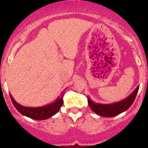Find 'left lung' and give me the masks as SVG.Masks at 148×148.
Wrapping results in <instances>:
<instances>
[{"label":"left lung","mask_w":148,"mask_h":148,"mask_svg":"<svg viewBox=\"0 0 148 148\" xmlns=\"http://www.w3.org/2000/svg\"><path fill=\"white\" fill-rule=\"evenodd\" d=\"M138 90L139 86L126 99H123L120 102L109 104H99V103L97 104V103L92 102L90 98L88 97V104L92 111L95 112L98 115L104 117H112L126 111L131 107V105L133 104L134 101H135Z\"/></svg>","instance_id":"8db88e82"}]
</instances>
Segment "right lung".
Instances as JSON below:
<instances>
[{"instance_id": "obj_1", "label": "right lung", "mask_w": 148, "mask_h": 148, "mask_svg": "<svg viewBox=\"0 0 148 148\" xmlns=\"http://www.w3.org/2000/svg\"><path fill=\"white\" fill-rule=\"evenodd\" d=\"M10 97L13 104L21 114L36 120H44L54 115L56 112L59 111L64 102L63 97H58L54 102L43 106V107H28L21 105L18 103L16 102L13 99L11 95H10Z\"/></svg>"}]
</instances>
